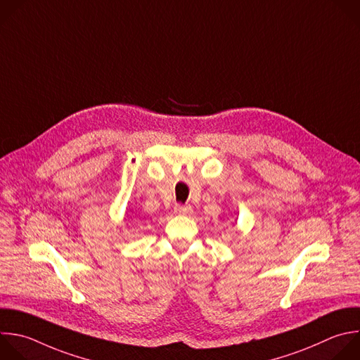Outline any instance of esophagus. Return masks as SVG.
Returning <instances> with one entry per match:
<instances>
[{"mask_svg":"<svg viewBox=\"0 0 360 360\" xmlns=\"http://www.w3.org/2000/svg\"><path fill=\"white\" fill-rule=\"evenodd\" d=\"M174 212L176 214H191L192 213V206L191 205H175Z\"/></svg>","mask_w":360,"mask_h":360,"instance_id":"34e87169","label":"esophagus"}]
</instances>
